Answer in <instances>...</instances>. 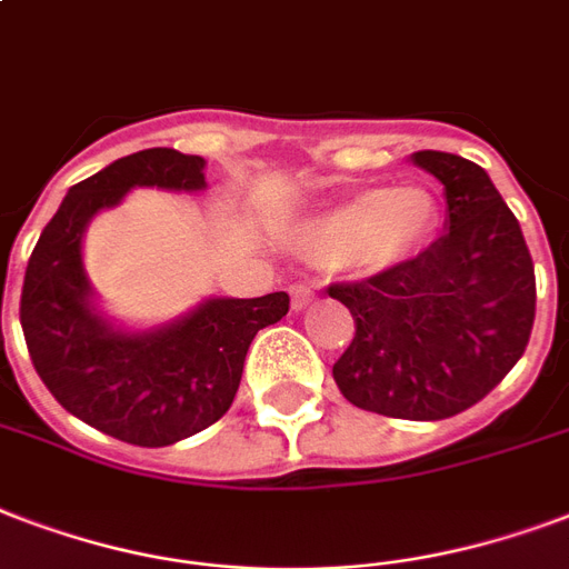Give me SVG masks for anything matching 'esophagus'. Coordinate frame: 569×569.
<instances>
[{
    "mask_svg": "<svg viewBox=\"0 0 569 569\" xmlns=\"http://www.w3.org/2000/svg\"><path fill=\"white\" fill-rule=\"evenodd\" d=\"M313 303V292L307 286H292V310H303Z\"/></svg>",
    "mask_w": 569,
    "mask_h": 569,
    "instance_id": "1",
    "label": "esophagus"
}]
</instances>
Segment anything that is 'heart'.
Masks as SVG:
<instances>
[{
  "label": "heart",
  "mask_w": 569,
  "mask_h": 569,
  "mask_svg": "<svg viewBox=\"0 0 569 569\" xmlns=\"http://www.w3.org/2000/svg\"><path fill=\"white\" fill-rule=\"evenodd\" d=\"M436 197L420 184L358 188L301 217L292 247L319 266L379 274L406 262L436 229Z\"/></svg>",
  "instance_id": "heart-1"
}]
</instances>
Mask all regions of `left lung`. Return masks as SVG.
Here are the masks:
<instances>
[{
	"instance_id": "obj_1",
	"label": "left lung",
	"mask_w": 569,
	"mask_h": 569,
	"mask_svg": "<svg viewBox=\"0 0 569 569\" xmlns=\"http://www.w3.org/2000/svg\"><path fill=\"white\" fill-rule=\"evenodd\" d=\"M411 163L445 184V236L361 283L331 286L355 337L333 363L342 397L402 420H445L487 397L535 325V262L487 169L448 151Z\"/></svg>"
}]
</instances>
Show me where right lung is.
<instances>
[{"label":"right lung","mask_w":569,"mask_h":569,"mask_svg":"<svg viewBox=\"0 0 569 569\" xmlns=\"http://www.w3.org/2000/svg\"><path fill=\"white\" fill-rule=\"evenodd\" d=\"M133 188L199 193L206 160L146 149L68 190L26 266L20 325L41 381L73 418L140 448H167L227 415L256 331L289 295L206 298L172 322L128 328L107 316L82 266L86 229Z\"/></svg>","instance_id":"add662e5"}]
</instances>
